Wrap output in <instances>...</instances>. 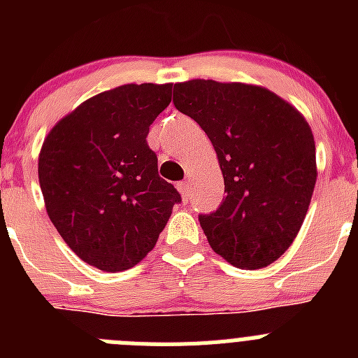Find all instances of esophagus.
<instances>
[{
  "label": "esophagus",
  "instance_id": "34e87169",
  "mask_svg": "<svg viewBox=\"0 0 358 358\" xmlns=\"http://www.w3.org/2000/svg\"><path fill=\"white\" fill-rule=\"evenodd\" d=\"M177 189H179V194H181V197L185 199V201L189 197V182L181 181L177 185Z\"/></svg>",
  "mask_w": 358,
  "mask_h": 358
}]
</instances>
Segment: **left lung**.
Masks as SVG:
<instances>
[{
	"label": "left lung",
	"mask_w": 358,
	"mask_h": 358,
	"mask_svg": "<svg viewBox=\"0 0 358 358\" xmlns=\"http://www.w3.org/2000/svg\"><path fill=\"white\" fill-rule=\"evenodd\" d=\"M173 103L206 132L222 170V204L199 217L211 249L238 268L274 264L301 229L317 179L305 116L243 82H177Z\"/></svg>",
	"instance_id": "left-lung-1"
}]
</instances>
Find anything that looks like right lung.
<instances>
[{
  "mask_svg": "<svg viewBox=\"0 0 358 358\" xmlns=\"http://www.w3.org/2000/svg\"><path fill=\"white\" fill-rule=\"evenodd\" d=\"M172 84H125L87 98L46 134L39 185L50 220L91 267L120 273L140 264L181 201L157 173L152 122Z\"/></svg>",
  "mask_w": 358,
  "mask_h": 358,
  "instance_id": "1",
  "label": "right lung"
}]
</instances>
